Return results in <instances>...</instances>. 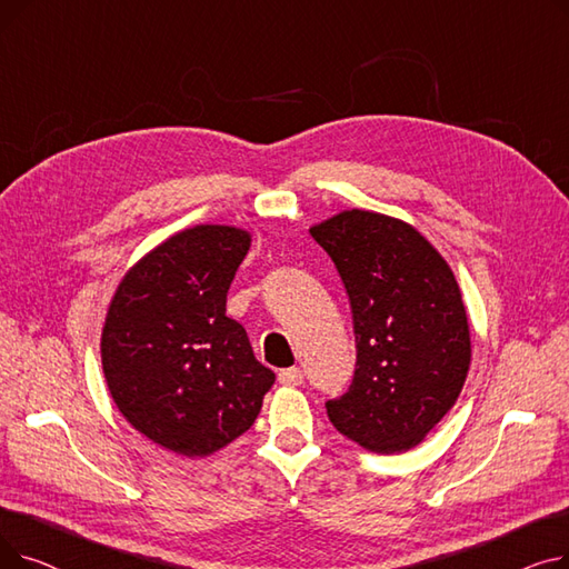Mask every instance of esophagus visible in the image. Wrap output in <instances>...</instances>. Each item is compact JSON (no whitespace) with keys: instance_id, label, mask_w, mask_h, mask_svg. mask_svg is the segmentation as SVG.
I'll return each instance as SVG.
<instances>
[{"instance_id":"34e87169","label":"esophagus","mask_w":569,"mask_h":569,"mask_svg":"<svg viewBox=\"0 0 569 569\" xmlns=\"http://www.w3.org/2000/svg\"><path fill=\"white\" fill-rule=\"evenodd\" d=\"M302 380H305V371L300 367H290L279 373V382L286 387H297V385H302Z\"/></svg>"}]
</instances>
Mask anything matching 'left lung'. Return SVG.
I'll list each match as a JSON object with an SVG mask.
<instances>
[{
  "label": "left lung",
  "instance_id": "obj_1",
  "mask_svg": "<svg viewBox=\"0 0 569 569\" xmlns=\"http://www.w3.org/2000/svg\"><path fill=\"white\" fill-rule=\"evenodd\" d=\"M309 232L346 286L357 343L352 382L325 403L327 417L371 452H406L457 403L468 376L459 283L406 221L348 209Z\"/></svg>",
  "mask_w": 569,
  "mask_h": 569
}]
</instances>
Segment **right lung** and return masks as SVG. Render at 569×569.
I'll list each match as a JSON object with an SVG mask.
<instances>
[{
    "label": "right lung",
    "mask_w": 569,
    "mask_h": 569,
    "mask_svg": "<svg viewBox=\"0 0 569 569\" xmlns=\"http://www.w3.org/2000/svg\"><path fill=\"white\" fill-rule=\"evenodd\" d=\"M249 247L242 228H187L140 258L110 302L101 362L112 401L174 455L207 457L249 431L274 385L226 316Z\"/></svg>",
    "instance_id": "obj_1"
}]
</instances>
